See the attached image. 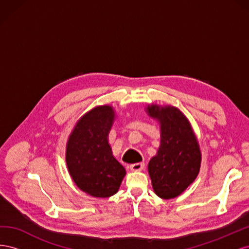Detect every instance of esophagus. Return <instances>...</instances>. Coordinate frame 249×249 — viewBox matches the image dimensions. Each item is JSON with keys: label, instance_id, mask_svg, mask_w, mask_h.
Segmentation results:
<instances>
[{"label": "esophagus", "instance_id": "1", "mask_svg": "<svg viewBox=\"0 0 249 249\" xmlns=\"http://www.w3.org/2000/svg\"><path fill=\"white\" fill-rule=\"evenodd\" d=\"M143 168H144V163H134L130 165V169L132 171H141Z\"/></svg>", "mask_w": 249, "mask_h": 249}]
</instances>
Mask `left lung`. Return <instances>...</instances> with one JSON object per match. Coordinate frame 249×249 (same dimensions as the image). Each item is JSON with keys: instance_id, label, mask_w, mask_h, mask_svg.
Listing matches in <instances>:
<instances>
[{"instance_id": "obj_1", "label": "left lung", "mask_w": 249, "mask_h": 249, "mask_svg": "<svg viewBox=\"0 0 249 249\" xmlns=\"http://www.w3.org/2000/svg\"><path fill=\"white\" fill-rule=\"evenodd\" d=\"M147 114L160 124L161 141L157 155L148 163L155 193L163 199L182 194L196 178L201 153L189 120L178 108L152 104Z\"/></svg>"}]
</instances>
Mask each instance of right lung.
Instances as JSON below:
<instances>
[{
	"label": "right lung",
	"instance_id": "add662e5",
	"mask_svg": "<svg viewBox=\"0 0 249 249\" xmlns=\"http://www.w3.org/2000/svg\"><path fill=\"white\" fill-rule=\"evenodd\" d=\"M114 118V109L108 105L93 108L78 120L66 144V164L72 180L93 197L114 195L125 176L108 142Z\"/></svg>",
	"mask_w": 249,
	"mask_h": 249
}]
</instances>
